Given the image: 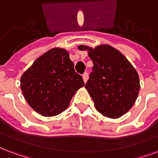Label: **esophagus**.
Segmentation results:
<instances>
[{"label": "esophagus", "mask_w": 158, "mask_h": 158, "mask_svg": "<svg viewBox=\"0 0 158 158\" xmlns=\"http://www.w3.org/2000/svg\"><path fill=\"white\" fill-rule=\"evenodd\" d=\"M88 79H89V74H88L87 72H85L84 74H83V79H84V83H86V82H87Z\"/></svg>", "instance_id": "1"}]
</instances>
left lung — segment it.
Returning <instances> with one entry per match:
<instances>
[{"instance_id": "8db88e82", "label": "left lung", "mask_w": 158, "mask_h": 158, "mask_svg": "<svg viewBox=\"0 0 158 158\" xmlns=\"http://www.w3.org/2000/svg\"><path fill=\"white\" fill-rule=\"evenodd\" d=\"M78 48L89 50L94 63L85 88L96 109L111 118L126 114L135 103L140 89L135 69L118 50L108 44L95 49L85 45Z\"/></svg>"}]
</instances>
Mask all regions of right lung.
<instances>
[{"instance_id":"1","label":"right lung","mask_w":158,"mask_h":158,"mask_svg":"<svg viewBox=\"0 0 158 158\" xmlns=\"http://www.w3.org/2000/svg\"><path fill=\"white\" fill-rule=\"evenodd\" d=\"M84 85L69 53L59 48L37 59L20 79V88L27 103L45 117L55 116L65 110L73 95Z\"/></svg>"}]
</instances>
